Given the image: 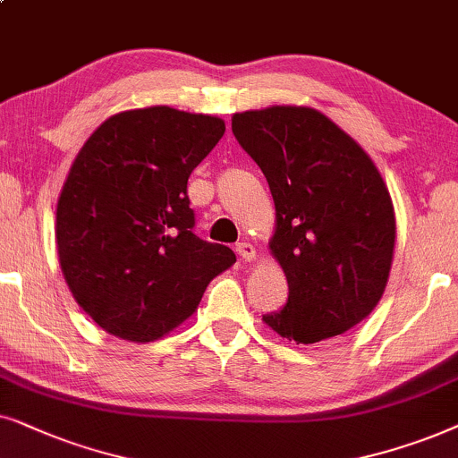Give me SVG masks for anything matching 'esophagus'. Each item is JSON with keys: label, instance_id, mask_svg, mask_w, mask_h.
Returning a JSON list of instances; mask_svg holds the SVG:
<instances>
[{"label": "esophagus", "instance_id": "1", "mask_svg": "<svg viewBox=\"0 0 458 458\" xmlns=\"http://www.w3.org/2000/svg\"><path fill=\"white\" fill-rule=\"evenodd\" d=\"M234 249H236V253H239L241 259H245V261L255 259V247L251 245V242H239Z\"/></svg>", "mask_w": 458, "mask_h": 458}]
</instances>
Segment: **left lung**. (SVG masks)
<instances>
[{
  "instance_id": "1",
  "label": "left lung",
  "mask_w": 458,
  "mask_h": 458,
  "mask_svg": "<svg viewBox=\"0 0 458 458\" xmlns=\"http://www.w3.org/2000/svg\"><path fill=\"white\" fill-rule=\"evenodd\" d=\"M233 133L276 207L270 249L289 300L264 322L297 345L350 331L379 303L392 267L394 207L375 163L306 106L236 113Z\"/></svg>"
}]
</instances>
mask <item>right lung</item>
Listing matches in <instances>:
<instances>
[{"instance_id": "add662e5", "label": "right lung", "mask_w": 458, "mask_h": 458, "mask_svg": "<svg viewBox=\"0 0 458 458\" xmlns=\"http://www.w3.org/2000/svg\"><path fill=\"white\" fill-rule=\"evenodd\" d=\"M224 131L217 117L138 108L106 119L72 161L56 209L58 259L75 301L106 333L163 337L236 261L194 234L188 199L192 169Z\"/></svg>"}]
</instances>
